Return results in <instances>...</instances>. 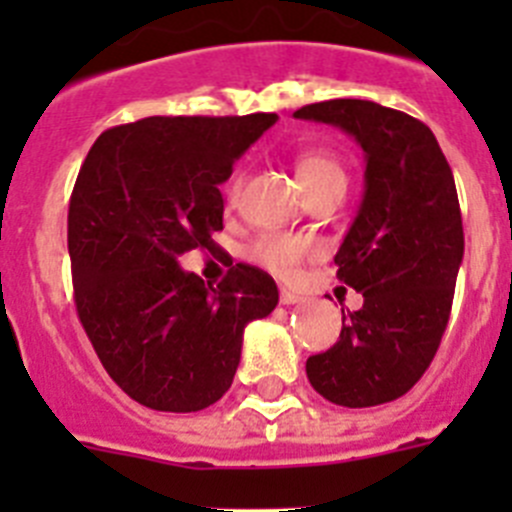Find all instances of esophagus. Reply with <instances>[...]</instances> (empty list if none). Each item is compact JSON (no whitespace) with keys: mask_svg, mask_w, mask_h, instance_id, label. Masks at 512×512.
Returning a JSON list of instances; mask_svg holds the SVG:
<instances>
[{"mask_svg":"<svg viewBox=\"0 0 512 512\" xmlns=\"http://www.w3.org/2000/svg\"><path fill=\"white\" fill-rule=\"evenodd\" d=\"M279 300H282V305H300V302H305V297L292 292V289H282V292H279Z\"/></svg>","mask_w":512,"mask_h":512,"instance_id":"1","label":"esophagus"}]
</instances>
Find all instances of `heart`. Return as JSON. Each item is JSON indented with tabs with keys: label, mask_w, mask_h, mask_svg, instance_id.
Returning a JSON list of instances; mask_svg holds the SVG:
<instances>
[{
	"label": "heart",
	"mask_w": 512,
	"mask_h": 512,
	"mask_svg": "<svg viewBox=\"0 0 512 512\" xmlns=\"http://www.w3.org/2000/svg\"><path fill=\"white\" fill-rule=\"evenodd\" d=\"M297 174H300L302 184L310 194L320 192L328 187H343L346 189V169L341 166L336 156H330L325 151H302L297 156ZM241 189V174L233 176L228 194L235 197ZM320 243L310 235L297 233H261L251 246L246 248L248 261H253L261 269L277 274V277H295L297 269L305 259L318 256Z\"/></svg>",
	"instance_id": "1"
}]
</instances>
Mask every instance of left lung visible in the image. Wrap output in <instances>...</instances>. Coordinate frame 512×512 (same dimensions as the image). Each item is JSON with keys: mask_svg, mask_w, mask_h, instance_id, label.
<instances>
[{"mask_svg": "<svg viewBox=\"0 0 512 512\" xmlns=\"http://www.w3.org/2000/svg\"><path fill=\"white\" fill-rule=\"evenodd\" d=\"M364 148V200L336 253L338 279L364 295L341 336L307 359L315 392L343 408L402 397L441 346L464 256L451 166L425 122L369 99L305 104Z\"/></svg>", "mask_w": 512, "mask_h": 512, "instance_id": "8db88e82", "label": "left lung"}]
</instances>
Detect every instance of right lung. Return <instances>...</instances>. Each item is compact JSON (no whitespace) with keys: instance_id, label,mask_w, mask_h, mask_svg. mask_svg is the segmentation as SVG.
Instances as JSON below:
<instances>
[{"instance_id":"add662e5","label":"right lung","mask_w":512,"mask_h":512,"mask_svg":"<svg viewBox=\"0 0 512 512\" xmlns=\"http://www.w3.org/2000/svg\"><path fill=\"white\" fill-rule=\"evenodd\" d=\"M274 122L143 117L104 130L81 164L69 202L76 312L107 374L146 408H210L233 384L243 328L277 307L256 266H230L217 287L179 266L194 248L220 251V184Z\"/></svg>"}]
</instances>
